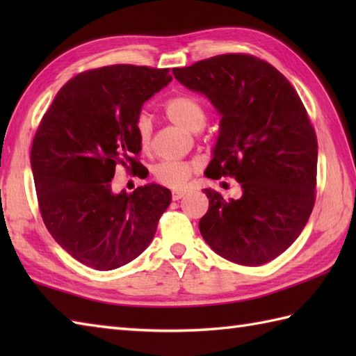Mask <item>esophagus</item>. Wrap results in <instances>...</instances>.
<instances>
[{"instance_id":"34e87169","label":"esophagus","mask_w":356,"mask_h":356,"mask_svg":"<svg viewBox=\"0 0 356 356\" xmlns=\"http://www.w3.org/2000/svg\"><path fill=\"white\" fill-rule=\"evenodd\" d=\"M185 194H186V191H185V190H174V191L171 193V195H172V200H179V199H182Z\"/></svg>"}]
</instances>
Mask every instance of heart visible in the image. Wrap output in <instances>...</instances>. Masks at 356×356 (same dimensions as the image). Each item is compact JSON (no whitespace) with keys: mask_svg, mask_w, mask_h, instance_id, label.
I'll use <instances>...</instances> for the list:
<instances>
[{"mask_svg":"<svg viewBox=\"0 0 356 356\" xmlns=\"http://www.w3.org/2000/svg\"><path fill=\"white\" fill-rule=\"evenodd\" d=\"M163 111L172 124L188 131H200L207 124V108L199 97L190 93H179L170 97L163 105ZM136 138L142 149H148L153 134V125L147 115H139L134 124ZM197 161H163L154 166V177L159 184L171 188L184 186L195 171H199Z\"/></svg>","mask_w":356,"mask_h":356,"instance_id":"1","label":"heart"}]
</instances>
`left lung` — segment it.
<instances>
[{
    "label": "left lung",
    "mask_w": 356,
    "mask_h": 356,
    "mask_svg": "<svg viewBox=\"0 0 356 356\" xmlns=\"http://www.w3.org/2000/svg\"><path fill=\"white\" fill-rule=\"evenodd\" d=\"M174 78L209 97L222 115L207 177H234L243 195L205 188L202 237L226 260L259 266L283 254L314 205L318 142L298 93L274 65L226 53L174 69Z\"/></svg>",
    "instance_id": "obj_1"
}]
</instances>
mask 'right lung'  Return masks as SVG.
I'll use <instances>...</instances> for the list:
<instances>
[{"label":"right lung","mask_w":356,"mask_h":356,"mask_svg":"<svg viewBox=\"0 0 356 356\" xmlns=\"http://www.w3.org/2000/svg\"><path fill=\"white\" fill-rule=\"evenodd\" d=\"M170 69L116 64L82 72L59 90L35 133L30 162L38 205L56 243L96 270L130 263L153 240L171 203L161 185L113 194L118 165L138 174L140 108Z\"/></svg>","instance_id":"right-lung-1"}]
</instances>
